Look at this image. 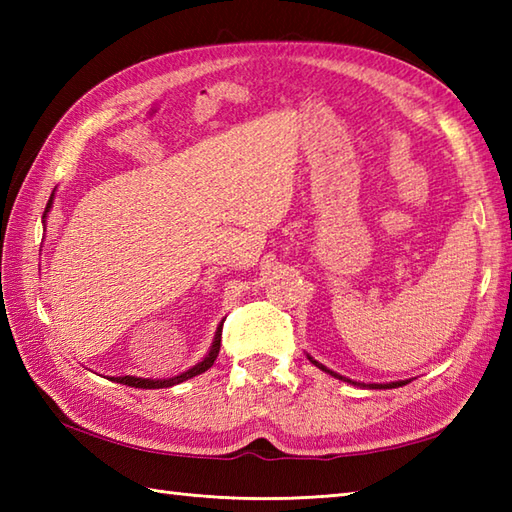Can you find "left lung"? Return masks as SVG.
<instances>
[{
	"mask_svg": "<svg viewBox=\"0 0 512 512\" xmlns=\"http://www.w3.org/2000/svg\"><path fill=\"white\" fill-rule=\"evenodd\" d=\"M308 358H310V363L312 365H317L321 372H325V374H330V376H334V378H339V380H343V383H350V385H358V387H367V389H394V387H402V385H407V383H411V380H394V383H356V380H352V378H345V376H341V374H336V372H332V369H328L325 367L323 363H319V361H314V358L310 356V354H306Z\"/></svg>",
	"mask_w": 512,
	"mask_h": 512,
	"instance_id": "1",
	"label": "left lung"
}]
</instances>
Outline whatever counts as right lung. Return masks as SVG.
Segmentation results:
<instances>
[{
  "label": "right lung",
  "instance_id": "right-lung-1",
  "mask_svg": "<svg viewBox=\"0 0 512 512\" xmlns=\"http://www.w3.org/2000/svg\"><path fill=\"white\" fill-rule=\"evenodd\" d=\"M52 198H54V191L50 195V200L46 204V213H43V224H46V217H48V211L52 209ZM222 325H224V319L222 323L217 325L215 330V336H213V343L209 347V352H206V356L202 358L200 363H195L193 367H189L187 372H182L178 376H171V378H138V376H116L112 378L114 383H121V385H127V387H138V389H162V387H173L178 383H184V380H189L193 376H198L202 372H206L213 363L217 354H220V341H222Z\"/></svg>",
  "mask_w": 512,
  "mask_h": 512
}]
</instances>
